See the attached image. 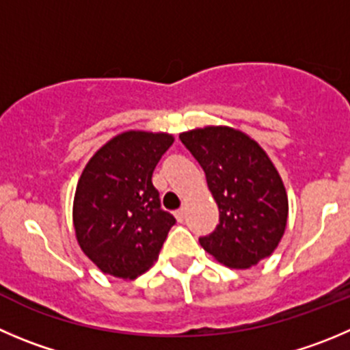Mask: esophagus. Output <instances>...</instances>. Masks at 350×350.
Wrapping results in <instances>:
<instances>
[{"mask_svg":"<svg viewBox=\"0 0 350 350\" xmlns=\"http://www.w3.org/2000/svg\"><path fill=\"white\" fill-rule=\"evenodd\" d=\"M175 218L178 219V221H184L185 218V208H180L178 211H175Z\"/></svg>","mask_w":350,"mask_h":350,"instance_id":"esophagus-1","label":"esophagus"}]
</instances>
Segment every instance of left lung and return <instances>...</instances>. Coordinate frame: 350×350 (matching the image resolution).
Here are the masks:
<instances>
[{"label": "left lung", "instance_id": "left-lung-1", "mask_svg": "<svg viewBox=\"0 0 350 350\" xmlns=\"http://www.w3.org/2000/svg\"><path fill=\"white\" fill-rule=\"evenodd\" d=\"M219 209V223L199 239L206 252L228 268H251L284 237L288 199L277 168L261 146L232 127L182 132Z\"/></svg>", "mask_w": 350, "mask_h": 350}]
</instances>
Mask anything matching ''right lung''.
<instances>
[{
    "instance_id": "add662e5",
    "label": "right lung",
    "mask_w": 350,
    "mask_h": 350,
    "mask_svg": "<svg viewBox=\"0 0 350 350\" xmlns=\"http://www.w3.org/2000/svg\"><path fill=\"white\" fill-rule=\"evenodd\" d=\"M172 144L165 132L129 131L85 165L73 198V228L103 273L134 280L158 258L175 218L161 209L151 177Z\"/></svg>"
}]
</instances>
